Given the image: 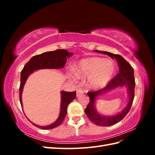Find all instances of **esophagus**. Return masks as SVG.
<instances>
[{"label":"esophagus","mask_w":155,"mask_h":155,"mask_svg":"<svg viewBox=\"0 0 155 155\" xmlns=\"http://www.w3.org/2000/svg\"><path fill=\"white\" fill-rule=\"evenodd\" d=\"M83 93H84V91L83 90V89L82 88H79V89H78L77 91H76V95H77V96H79L80 95L83 94Z\"/></svg>","instance_id":"1"}]
</instances>
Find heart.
Instances as JSON below:
<instances>
[{"mask_svg":"<svg viewBox=\"0 0 155 155\" xmlns=\"http://www.w3.org/2000/svg\"><path fill=\"white\" fill-rule=\"evenodd\" d=\"M115 64L111 60L93 57L81 60L76 66V74L81 78H89L91 88H100L109 83L115 72Z\"/></svg>","mask_w":155,"mask_h":155,"instance_id":"heart-1","label":"heart"}]
</instances>
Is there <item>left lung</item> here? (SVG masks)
<instances>
[{
  "label": "left lung",
  "mask_w": 155,
  "mask_h": 155,
  "mask_svg": "<svg viewBox=\"0 0 155 155\" xmlns=\"http://www.w3.org/2000/svg\"><path fill=\"white\" fill-rule=\"evenodd\" d=\"M97 52L107 54L112 59H116L119 66V73L112 78L105 87L97 91L88 92V96L90 97V101L85 110V114L92 123L99 126H110L119 122L129 112L134 97L135 80L134 76V70L131 65L120 55L114 54L108 51L95 50ZM126 86L128 88L130 100L125 109L120 114L111 117L100 115L96 111L94 107V103L96 97L101 93L114 87Z\"/></svg>",
  "instance_id": "left-lung-1"
}]
</instances>
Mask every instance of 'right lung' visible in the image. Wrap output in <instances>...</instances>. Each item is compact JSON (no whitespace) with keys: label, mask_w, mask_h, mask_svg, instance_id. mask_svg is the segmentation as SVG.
<instances>
[{"label":"right lung","mask_w":155,"mask_h":155,"mask_svg":"<svg viewBox=\"0 0 155 155\" xmlns=\"http://www.w3.org/2000/svg\"><path fill=\"white\" fill-rule=\"evenodd\" d=\"M73 55L64 49H59L55 51H46L43 54L32 57L22 70L21 73V84L19 87V100L21 107L22 92L26 79L29 75L35 70L44 68H61L67 62V58ZM76 97V92H61V104L60 114L55 122L47 126H40L35 124H32L42 129H51L57 127L61 124L67 114V107ZM30 121V120H29Z\"/></svg>","instance_id":"right-lung-1"}]
</instances>
